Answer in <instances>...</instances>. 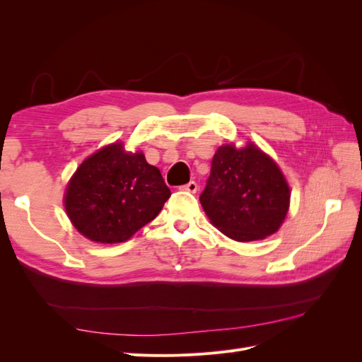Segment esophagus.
<instances>
[{"label":"esophagus","mask_w":362,"mask_h":362,"mask_svg":"<svg viewBox=\"0 0 362 362\" xmlns=\"http://www.w3.org/2000/svg\"><path fill=\"white\" fill-rule=\"evenodd\" d=\"M181 190L196 193V190H198V184H196L194 181H190V182H187L185 185H181Z\"/></svg>","instance_id":"obj_1"}]
</instances>
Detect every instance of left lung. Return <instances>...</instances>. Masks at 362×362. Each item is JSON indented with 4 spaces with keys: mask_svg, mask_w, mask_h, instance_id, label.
I'll list each match as a JSON object with an SVG mask.
<instances>
[{
    "mask_svg": "<svg viewBox=\"0 0 362 362\" xmlns=\"http://www.w3.org/2000/svg\"><path fill=\"white\" fill-rule=\"evenodd\" d=\"M205 214L226 237L254 242L276 233L290 206V187L278 164L254 144L216 151L199 198Z\"/></svg>",
    "mask_w": 362,
    "mask_h": 362,
    "instance_id": "left-lung-1",
    "label": "left lung"
}]
</instances>
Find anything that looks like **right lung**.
I'll return each mask as SVG.
<instances>
[{"label": "right lung", "instance_id": "add662e5", "mask_svg": "<svg viewBox=\"0 0 362 362\" xmlns=\"http://www.w3.org/2000/svg\"><path fill=\"white\" fill-rule=\"evenodd\" d=\"M170 190L144 152L112 144L86 158L64 193L76 231L96 243H122L154 221Z\"/></svg>", "mask_w": 362, "mask_h": 362}]
</instances>
